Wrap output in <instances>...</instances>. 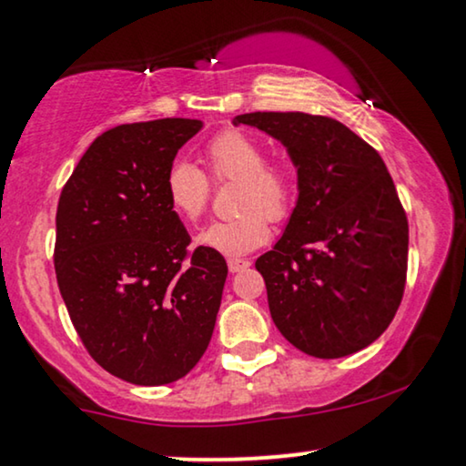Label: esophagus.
Masks as SVG:
<instances>
[{
	"instance_id": "esophagus-1",
	"label": "esophagus",
	"mask_w": 466,
	"mask_h": 466,
	"mask_svg": "<svg viewBox=\"0 0 466 466\" xmlns=\"http://www.w3.org/2000/svg\"><path fill=\"white\" fill-rule=\"evenodd\" d=\"M248 266H251V261L248 259H238V257H230V259H228V269H230L232 274H238Z\"/></svg>"
}]
</instances>
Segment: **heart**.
<instances>
[{"mask_svg":"<svg viewBox=\"0 0 466 466\" xmlns=\"http://www.w3.org/2000/svg\"><path fill=\"white\" fill-rule=\"evenodd\" d=\"M203 161L213 182H236V209L230 219H218L197 234V245L238 257L269 238V218H289L295 207L297 184L287 165L266 161L263 146L240 129H226L205 146ZM188 161H176L165 173L169 209L186 221H197L211 198L209 179Z\"/></svg>","mask_w":466,"mask_h":466,"instance_id":"1","label":"heart"}]
</instances>
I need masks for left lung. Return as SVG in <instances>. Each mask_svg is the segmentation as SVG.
<instances>
[{"mask_svg": "<svg viewBox=\"0 0 466 466\" xmlns=\"http://www.w3.org/2000/svg\"><path fill=\"white\" fill-rule=\"evenodd\" d=\"M287 148L299 198L282 238L255 261L276 329L297 350L332 360L383 335L401 303L408 219L383 158L330 116L247 113Z\"/></svg>", "mask_w": 466, "mask_h": 466, "instance_id": "8db88e82", "label": "left lung"}]
</instances>
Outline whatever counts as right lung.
Wrapping results in <instances>:
<instances>
[{
    "label": "right lung",
    "mask_w": 466,
    "mask_h": 466,
    "mask_svg": "<svg viewBox=\"0 0 466 466\" xmlns=\"http://www.w3.org/2000/svg\"><path fill=\"white\" fill-rule=\"evenodd\" d=\"M203 129L157 119L104 131L75 167L56 213L54 266L83 345L104 370L157 387L188 374L209 347L228 276L165 198V173Z\"/></svg>",
    "instance_id": "1"
}]
</instances>
